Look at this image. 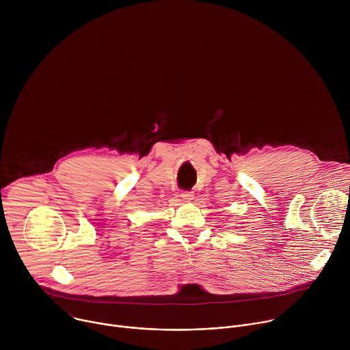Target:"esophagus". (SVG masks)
I'll use <instances>...</instances> for the list:
<instances>
[{"instance_id": "esophagus-1", "label": "esophagus", "mask_w": 350, "mask_h": 350, "mask_svg": "<svg viewBox=\"0 0 350 350\" xmlns=\"http://www.w3.org/2000/svg\"><path fill=\"white\" fill-rule=\"evenodd\" d=\"M181 198L184 199V201H192V199H193V192L192 191H183L181 192Z\"/></svg>"}]
</instances>
